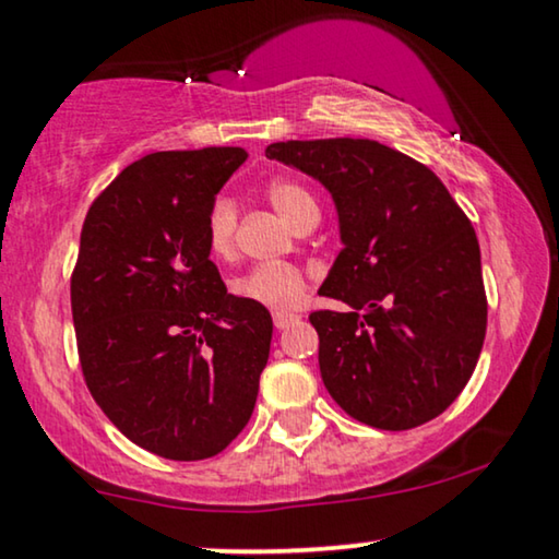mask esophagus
<instances>
[{
	"mask_svg": "<svg viewBox=\"0 0 559 559\" xmlns=\"http://www.w3.org/2000/svg\"><path fill=\"white\" fill-rule=\"evenodd\" d=\"M301 316L298 313H273V323H276V329H288L290 323H296Z\"/></svg>",
	"mask_w": 559,
	"mask_h": 559,
	"instance_id": "esophagus-1",
	"label": "esophagus"
}]
</instances>
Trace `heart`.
Masks as SVG:
<instances>
[{
    "instance_id": "obj_1",
    "label": "heart",
    "mask_w": 559,
    "mask_h": 559,
    "mask_svg": "<svg viewBox=\"0 0 559 559\" xmlns=\"http://www.w3.org/2000/svg\"><path fill=\"white\" fill-rule=\"evenodd\" d=\"M269 203L276 207L281 218H286L290 226H298L308 213L319 211L313 195L301 186V182L281 178L273 180L269 190ZM236 228H238V207L230 198H218L207 211L205 236L207 246L215 255L226 258L233 253L236 246ZM308 288V273L298 269L294 263H261L243 276L236 278L233 290L238 298L271 308V311H290V308L301 306Z\"/></svg>"
}]
</instances>
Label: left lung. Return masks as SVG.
Returning <instances> with one entry per match:
<instances>
[{"instance_id": "8db88e82", "label": "left lung", "mask_w": 559, "mask_h": 559, "mask_svg": "<svg viewBox=\"0 0 559 559\" xmlns=\"http://www.w3.org/2000/svg\"><path fill=\"white\" fill-rule=\"evenodd\" d=\"M331 190L344 248L319 294L348 304L308 316L323 384L356 421L421 427L462 394L487 331L472 221L427 165L366 138L265 147Z\"/></svg>"}]
</instances>
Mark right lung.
<instances>
[{
    "mask_svg": "<svg viewBox=\"0 0 559 559\" xmlns=\"http://www.w3.org/2000/svg\"><path fill=\"white\" fill-rule=\"evenodd\" d=\"M243 147L128 165L82 223L70 278L82 377L124 437L163 460L223 452L251 419L271 352L263 306L228 294L205 221Z\"/></svg>",
    "mask_w": 559,
    "mask_h": 559,
    "instance_id": "add662e5",
    "label": "right lung"
}]
</instances>
